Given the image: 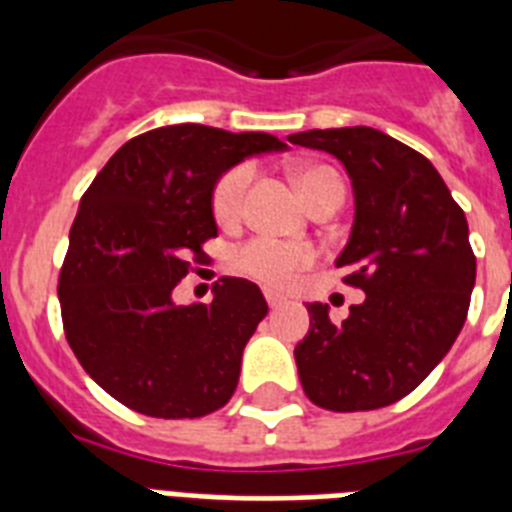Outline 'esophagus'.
<instances>
[{"instance_id":"34e87169","label":"esophagus","mask_w":512,"mask_h":512,"mask_svg":"<svg viewBox=\"0 0 512 512\" xmlns=\"http://www.w3.org/2000/svg\"><path fill=\"white\" fill-rule=\"evenodd\" d=\"M265 300H268V308H271V311L284 308V297H279L276 292H271V289H265Z\"/></svg>"}]
</instances>
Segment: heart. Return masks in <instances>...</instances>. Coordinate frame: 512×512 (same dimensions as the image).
I'll use <instances>...</instances> for the list:
<instances>
[{"label":"heart","mask_w":512,"mask_h":512,"mask_svg":"<svg viewBox=\"0 0 512 512\" xmlns=\"http://www.w3.org/2000/svg\"><path fill=\"white\" fill-rule=\"evenodd\" d=\"M249 180H252L249 164H239L217 180L215 191H212V215H215L217 223H236L239 220L241 212H244ZM295 183L308 207H313L324 196H342L345 199L342 177L324 164H300L295 170ZM313 263H316V249L313 247L271 239V236L249 239L247 244H241L233 252L236 271L273 289L295 287L300 273L308 271Z\"/></svg>","instance_id":"heart-1"}]
</instances>
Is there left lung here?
Instances as JSON below:
<instances>
[{"label":"left lung","mask_w":512,"mask_h":512,"mask_svg":"<svg viewBox=\"0 0 512 512\" xmlns=\"http://www.w3.org/2000/svg\"><path fill=\"white\" fill-rule=\"evenodd\" d=\"M289 143L337 156L356 217L337 268L366 300L342 324L308 305L311 329L295 348L305 396L329 412H369L409 396L449 353L468 319L476 255L468 220L414 148L372 127L308 130Z\"/></svg>","instance_id":"left-lung-1"}]
</instances>
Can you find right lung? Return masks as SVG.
<instances>
[{
    "mask_svg": "<svg viewBox=\"0 0 512 512\" xmlns=\"http://www.w3.org/2000/svg\"><path fill=\"white\" fill-rule=\"evenodd\" d=\"M281 148L268 132L172 124L127 140L84 191L60 268V316L84 372L119 404L162 420L228 404L244 345L268 313L263 292L233 276L215 284L212 303L177 305L172 292L217 236V177Z\"/></svg>",
    "mask_w": 512,
    "mask_h": 512,
    "instance_id": "1",
    "label": "right lung"
}]
</instances>
